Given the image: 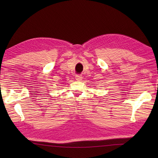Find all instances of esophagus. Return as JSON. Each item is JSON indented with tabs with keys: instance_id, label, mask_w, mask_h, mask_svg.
Wrapping results in <instances>:
<instances>
[{
	"instance_id": "1",
	"label": "esophagus",
	"mask_w": 158,
	"mask_h": 158,
	"mask_svg": "<svg viewBox=\"0 0 158 158\" xmlns=\"http://www.w3.org/2000/svg\"><path fill=\"white\" fill-rule=\"evenodd\" d=\"M82 78H83V77L81 75H76V76H75V79H76V80H77V81H81Z\"/></svg>"
}]
</instances>
